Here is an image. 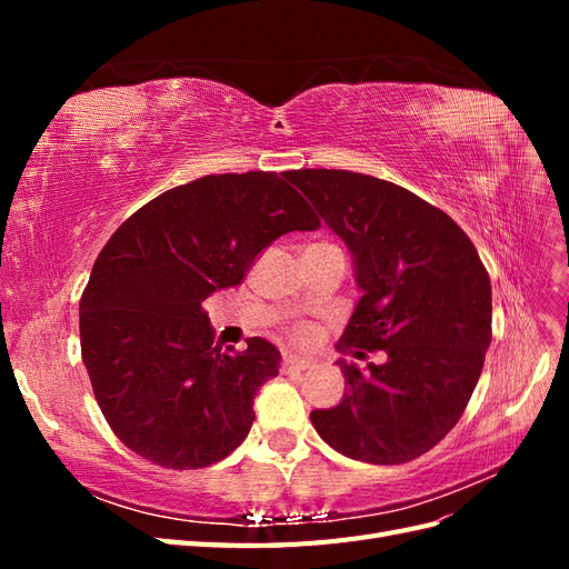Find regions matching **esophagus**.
<instances>
[{"label": "esophagus", "mask_w": 569, "mask_h": 569, "mask_svg": "<svg viewBox=\"0 0 569 569\" xmlns=\"http://www.w3.org/2000/svg\"><path fill=\"white\" fill-rule=\"evenodd\" d=\"M282 366L287 370H306V368L313 366V360L311 358H303V356H297V353H289V356L282 358Z\"/></svg>", "instance_id": "1"}]
</instances>
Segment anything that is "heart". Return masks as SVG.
Returning a JSON list of instances; mask_svg holds the SVG:
<instances>
[{
  "label": "heart",
  "instance_id": "obj_1",
  "mask_svg": "<svg viewBox=\"0 0 569 569\" xmlns=\"http://www.w3.org/2000/svg\"><path fill=\"white\" fill-rule=\"evenodd\" d=\"M295 337H297L299 341H311L313 332L308 330V327H297V330H295Z\"/></svg>",
  "mask_w": 569,
  "mask_h": 569
}]
</instances>
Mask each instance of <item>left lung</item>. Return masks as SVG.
<instances>
[{
	"mask_svg": "<svg viewBox=\"0 0 569 569\" xmlns=\"http://www.w3.org/2000/svg\"><path fill=\"white\" fill-rule=\"evenodd\" d=\"M349 247L363 297L337 349L382 366L339 360L347 391L311 422L341 456L372 465L420 458L451 432L491 343V282L456 222L408 189L351 170L287 176Z\"/></svg>",
	"mask_w": 569,
	"mask_h": 569,
	"instance_id": "obj_1",
	"label": "left lung"
}]
</instances>
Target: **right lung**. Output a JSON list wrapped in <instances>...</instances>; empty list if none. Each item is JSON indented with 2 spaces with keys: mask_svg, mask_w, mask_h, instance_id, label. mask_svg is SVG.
Returning a JSON list of instances; mask_svg holds the SVG:
<instances>
[{
  "mask_svg": "<svg viewBox=\"0 0 569 569\" xmlns=\"http://www.w3.org/2000/svg\"><path fill=\"white\" fill-rule=\"evenodd\" d=\"M320 220L278 173L206 176L168 189L120 226L80 299V347L94 399L130 451L199 470L249 435L253 399L280 372L261 337L213 343L203 299L244 280L266 247Z\"/></svg>",
  "mask_w": 569,
  "mask_h": 569,
  "instance_id": "1",
  "label": "right lung"
}]
</instances>
